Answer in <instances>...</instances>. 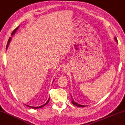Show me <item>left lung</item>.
Segmentation results:
<instances>
[{
    "mask_svg": "<svg viewBox=\"0 0 125 125\" xmlns=\"http://www.w3.org/2000/svg\"><path fill=\"white\" fill-rule=\"evenodd\" d=\"M115 40L116 41V42H118V40H117V39H116V37H115ZM71 97L72 98V95H71ZM72 99H73V98H72ZM72 103L73 104V105H76V106H79V107H85V105H82L76 103V102H74V100H72Z\"/></svg>",
    "mask_w": 125,
    "mask_h": 125,
    "instance_id": "left-lung-1",
    "label": "left lung"
}]
</instances>
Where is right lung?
<instances>
[{
  "label": "right lung",
  "instance_id": "obj_1",
  "mask_svg": "<svg viewBox=\"0 0 125 125\" xmlns=\"http://www.w3.org/2000/svg\"><path fill=\"white\" fill-rule=\"evenodd\" d=\"M18 28H19V27H17L16 28V29H15L14 31H13V32H12V33H11V35H14V33L16 32V31H17V30L18 29ZM11 37H10L9 38V41H8V42H7V45H6V49H7V48H8V46H9V43H10V41H11ZM49 98L48 99V100L47 101V102H46V103L45 104H43V105H41V106H29V105H26L27 106H28V107H30V108H34V109H38V108H42V107H43V106H44L45 105H46V104H47L49 103Z\"/></svg>",
  "mask_w": 125,
  "mask_h": 125
}]
</instances>
